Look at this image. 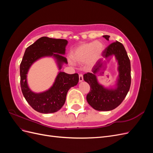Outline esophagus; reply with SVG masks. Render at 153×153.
Returning a JSON list of instances; mask_svg holds the SVG:
<instances>
[{"label":"esophagus","mask_w":153,"mask_h":153,"mask_svg":"<svg viewBox=\"0 0 153 153\" xmlns=\"http://www.w3.org/2000/svg\"><path fill=\"white\" fill-rule=\"evenodd\" d=\"M83 80H84V77H83V75L82 74H80L79 75V82H82Z\"/></svg>","instance_id":"esophagus-1"}]
</instances>
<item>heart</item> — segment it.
<instances>
[{
  "mask_svg": "<svg viewBox=\"0 0 153 153\" xmlns=\"http://www.w3.org/2000/svg\"><path fill=\"white\" fill-rule=\"evenodd\" d=\"M103 50V45L99 41L83 43L74 49L71 53L73 61L82 63L85 61L88 64L94 63L98 59ZM73 64V62L70 61Z\"/></svg>",
  "mask_w": 153,
  "mask_h": 153,
  "instance_id": "b5f03b06",
  "label": "heart"
}]
</instances>
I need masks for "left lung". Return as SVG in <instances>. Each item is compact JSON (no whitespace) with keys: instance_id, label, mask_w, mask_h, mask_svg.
I'll return each mask as SVG.
<instances>
[{"instance_id":"1","label":"left lung","mask_w":153,"mask_h":153,"mask_svg":"<svg viewBox=\"0 0 153 153\" xmlns=\"http://www.w3.org/2000/svg\"><path fill=\"white\" fill-rule=\"evenodd\" d=\"M109 36L103 38L109 40ZM104 58L114 55L118 61L119 75L115 89H105L99 84L96 74L103 66V60L100 59L92 68V73L84 75V79L89 84L91 90L87 95V101L92 108L98 111L112 110L121 104L126 96L131 85V65L123 45L115 41L109 45L101 53Z\"/></svg>"}]
</instances>
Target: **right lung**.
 Listing matches in <instances>:
<instances>
[{
    "label": "right lung",
    "instance_id": "1",
    "mask_svg": "<svg viewBox=\"0 0 153 153\" xmlns=\"http://www.w3.org/2000/svg\"><path fill=\"white\" fill-rule=\"evenodd\" d=\"M67 44L66 39L42 37L25 50L20 66L21 89L27 103L37 112L42 114L57 112L65 103L69 89L78 84L79 78L77 73L70 75L59 72L53 86L44 92L34 93L27 85V74L29 69L39 58L53 56L57 59L60 69L62 63L68 64L67 59L62 55L65 53Z\"/></svg>",
    "mask_w": 153,
    "mask_h": 153
}]
</instances>
